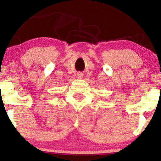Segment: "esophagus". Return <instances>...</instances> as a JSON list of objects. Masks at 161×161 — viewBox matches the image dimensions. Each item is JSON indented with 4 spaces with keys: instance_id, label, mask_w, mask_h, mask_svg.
Masks as SVG:
<instances>
[{
    "instance_id": "esophagus-1",
    "label": "esophagus",
    "mask_w": 161,
    "mask_h": 161,
    "mask_svg": "<svg viewBox=\"0 0 161 161\" xmlns=\"http://www.w3.org/2000/svg\"><path fill=\"white\" fill-rule=\"evenodd\" d=\"M82 77H83V73H80V72H79V73H77V78H78L79 79H82Z\"/></svg>"
}]
</instances>
